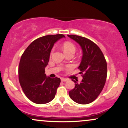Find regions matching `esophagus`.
Segmentation results:
<instances>
[{"mask_svg":"<svg viewBox=\"0 0 128 128\" xmlns=\"http://www.w3.org/2000/svg\"><path fill=\"white\" fill-rule=\"evenodd\" d=\"M67 80H68V79H67L63 78H61V80L62 82H66V81H67Z\"/></svg>","mask_w":128,"mask_h":128,"instance_id":"esophagus-1","label":"esophagus"}]
</instances>
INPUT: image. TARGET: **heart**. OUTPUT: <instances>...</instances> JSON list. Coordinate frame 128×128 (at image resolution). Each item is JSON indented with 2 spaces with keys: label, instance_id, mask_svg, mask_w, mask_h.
Instances as JSON below:
<instances>
[{
  "label": "heart",
  "instance_id": "1",
  "mask_svg": "<svg viewBox=\"0 0 128 128\" xmlns=\"http://www.w3.org/2000/svg\"><path fill=\"white\" fill-rule=\"evenodd\" d=\"M62 49L64 50L65 54L66 55H67V54H70V53L74 54L76 50V47L72 42H65L62 44ZM54 50V49H52V52H53Z\"/></svg>",
  "mask_w": 128,
  "mask_h": 128
}]
</instances>
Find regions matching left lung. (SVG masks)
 Segmentation results:
<instances>
[{
  "label": "left lung",
  "mask_w": 128,
  "mask_h": 128,
  "mask_svg": "<svg viewBox=\"0 0 128 128\" xmlns=\"http://www.w3.org/2000/svg\"><path fill=\"white\" fill-rule=\"evenodd\" d=\"M68 36L79 43L83 51L78 67L83 79L79 84L72 79L75 86L69 92V96L78 104H90L96 99L105 86L106 61L99 47L92 40L76 35H68Z\"/></svg>",
  "instance_id": "left-lung-1"
}]
</instances>
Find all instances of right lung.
Here are the masks:
<instances>
[{"label":"right lung","instance_id":"add662e5","mask_svg":"<svg viewBox=\"0 0 128 128\" xmlns=\"http://www.w3.org/2000/svg\"><path fill=\"white\" fill-rule=\"evenodd\" d=\"M62 34L48 35L35 40L22 54L18 66V79L22 90L28 99L44 104L55 98L61 79L46 77L45 67L49 61L53 46Z\"/></svg>","mask_w":128,"mask_h":128}]
</instances>
